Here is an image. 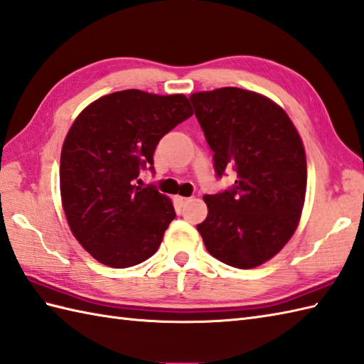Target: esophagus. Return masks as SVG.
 Listing matches in <instances>:
<instances>
[{"mask_svg":"<svg viewBox=\"0 0 364 364\" xmlns=\"http://www.w3.org/2000/svg\"><path fill=\"white\" fill-rule=\"evenodd\" d=\"M176 200H177V204H179L181 207L182 205H185V204H187L188 203V200H190V198H183V196H177L176 198Z\"/></svg>","mask_w":364,"mask_h":364,"instance_id":"34e87169","label":"esophagus"}]
</instances>
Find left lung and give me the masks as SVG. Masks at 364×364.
Here are the masks:
<instances>
[{
	"mask_svg": "<svg viewBox=\"0 0 364 364\" xmlns=\"http://www.w3.org/2000/svg\"><path fill=\"white\" fill-rule=\"evenodd\" d=\"M195 115L213 151L218 179L232 168L230 188L207 195L198 230L207 250L233 268L264 263L287 245L302 213L306 160L291 119L264 96L224 87L193 93Z\"/></svg>",
	"mask_w": 364,
	"mask_h": 364,
	"instance_id": "1",
	"label": "left lung"
}]
</instances>
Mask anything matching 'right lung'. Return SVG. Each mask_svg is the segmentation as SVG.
<instances>
[{
	"mask_svg": "<svg viewBox=\"0 0 364 364\" xmlns=\"http://www.w3.org/2000/svg\"><path fill=\"white\" fill-rule=\"evenodd\" d=\"M191 115L183 95L123 90L96 100L73 123L60 156L62 205L73 235L100 263L129 268L159 249L176 212L139 176L154 173L160 139Z\"/></svg>",
	"mask_w": 364,
	"mask_h": 364,
	"instance_id": "obj_1",
	"label": "right lung"
}]
</instances>
